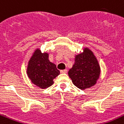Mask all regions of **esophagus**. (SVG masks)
I'll return each mask as SVG.
<instances>
[{"label": "esophagus", "instance_id": "esophagus-1", "mask_svg": "<svg viewBox=\"0 0 124 124\" xmlns=\"http://www.w3.org/2000/svg\"><path fill=\"white\" fill-rule=\"evenodd\" d=\"M67 69H64V70H60V73H67Z\"/></svg>", "mask_w": 124, "mask_h": 124}]
</instances>
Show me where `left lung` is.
Instances as JSON below:
<instances>
[{
	"label": "left lung",
	"instance_id": "8db88e82",
	"mask_svg": "<svg viewBox=\"0 0 124 124\" xmlns=\"http://www.w3.org/2000/svg\"><path fill=\"white\" fill-rule=\"evenodd\" d=\"M100 67L96 57L88 48L75 57L74 64L68 74L75 86L81 90L95 85L100 75Z\"/></svg>",
	"mask_w": 124,
	"mask_h": 124
}]
</instances>
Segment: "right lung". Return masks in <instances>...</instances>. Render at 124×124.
Listing matches in <instances>:
<instances>
[{
    "label": "right lung",
    "mask_w": 124,
    "mask_h": 124,
    "mask_svg": "<svg viewBox=\"0 0 124 124\" xmlns=\"http://www.w3.org/2000/svg\"><path fill=\"white\" fill-rule=\"evenodd\" d=\"M48 53H41L39 48L35 50L28 61L26 73L32 83L41 89L47 88L54 84V79L60 71L56 65L48 60Z\"/></svg>",
    "instance_id": "1"
}]
</instances>
